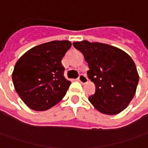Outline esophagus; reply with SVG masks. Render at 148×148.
I'll return each instance as SVG.
<instances>
[{
	"label": "esophagus",
	"mask_w": 148,
	"mask_h": 148,
	"mask_svg": "<svg viewBox=\"0 0 148 148\" xmlns=\"http://www.w3.org/2000/svg\"><path fill=\"white\" fill-rule=\"evenodd\" d=\"M78 80H79L81 84H86V83H88V79L87 76H86L85 74H80L79 77L78 78Z\"/></svg>",
	"instance_id": "34e87169"
}]
</instances>
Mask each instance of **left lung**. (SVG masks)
<instances>
[{
	"instance_id": "8db88e82",
	"label": "left lung",
	"mask_w": 148,
	"mask_h": 148,
	"mask_svg": "<svg viewBox=\"0 0 148 148\" xmlns=\"http://www.w3.org/2000/svg\"><path fill=\"white\" fill-rule=\"evenodd\" d=\"M84 54L88 79L96 85L89 101L98 111L113 115L121 112L134 98L139 76L134 60L124 51L108 44L88 41L73 43Z\"/></svg>"
}]
</instances>
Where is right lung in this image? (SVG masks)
<instances>
[{
    "label": "right lung",
    "mask_w": 148,
    "mask_h": 148,
    "mask_svg": "<svg viewBox=\"0 0 148 148\" xmlns=\"http://www.w3.org/2000/svg\"><path fill=\"white\" fill-rule=\"evenodd\" d=\"M71 45L66 40L41 44L16 62L12 73L14 89L30 109L47 110L66 94L71 82L64 78L61 60Z\"/></svg>",
    "instance_id": "add662e5"
}]
</instances>
